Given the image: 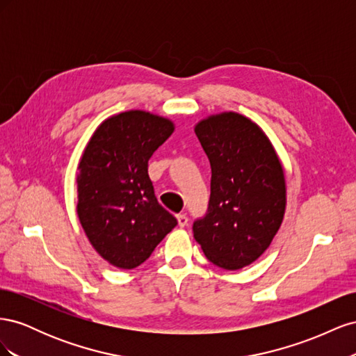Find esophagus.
<instances>
[{
    "label": "esophagus",
    "mask_w": 356,
    "mask_h": 356,
    "mask_svg": "<svg viewBox=\"0 0 356 356\" xmlns=\"http://www.w3.org/2000/svg\"><path fill=\"white\" fill-rule=\"evenodd\" d=\"M177 220H178V225H179V227H186L187 222H188V218H187L186 213H178V215H177Z\"/></svg>",
    "instance_id": "esophagus-1"
}]
</instances>
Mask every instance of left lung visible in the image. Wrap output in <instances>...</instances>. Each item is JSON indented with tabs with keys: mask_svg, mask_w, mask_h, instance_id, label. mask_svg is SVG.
Returning a JSON list of instances; mask_svg holds the SVG:
<instances>
[{
	"mask_svg": "<svg viewBox=\"0 0 356 356\" xmlns=\"http://www.w3.org/2000/svg\"><path fill=\"white\" fill-rule=\"evenodd\" d=\"M195 132L212 177L207 215L193 224V234L211 263L239 270L270 246L282 224L281 160L261 127L238 113L203 118Z\"/></svg>",
	"mask_w": 356,
	"mask_h": 356,
	"instance_id": "left-lung-1",
	"label": "left lung"
}]
</instances>
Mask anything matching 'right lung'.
I'll return each instance as SVG.
<instances>
[{"instance_id":"obj_1","label":"right lung","mask_w":356,"mask_h":356,"mask_svg":"<svg viewBox=\"0 0 356 356\" xmlns=\"http://www.w3.org/2000/svg\"><path fill=\"white\" fill-rule=\"evenodd\" d=\"M169 118L141 110L104 120L86 145L77 174V215L104 260L135 268L178 224L157 202L148 160L174 132Z\"/></svg>"}]
</instances>
